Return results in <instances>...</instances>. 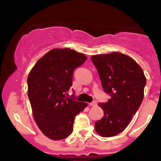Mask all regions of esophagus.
I'll use <instances>...</instances> for the list:
<instances>
[{
	"mask_svg": "<svg viewBox=\"0 0 161 161\" xmlns=\"http://www.w3.org/2000/svg\"><path fill=\"white\" fill-rule=\"evenodd\" d=\"M97 105V102L96 101H92V103H90L89 104V106H92V107H96Z\"/></svg>",
	"mask_w": 161,
	"mask_h": 161,
	"instance_id": "obj_1",
	"label": "esophagus"
}]
</instances>
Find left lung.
Segmentation results:
<instances>
[{
  "label": "left lung",
  "instance_id": "1",
  "mask_svg": "<svg viewBox=\"0 0 161 161\" xmlns=\"http://www.w3.org/2000/svg\"><path fill=\"white\" fill-rule=\"evenodd\" d=\"M103 89L110 95L107 103H98L104 116L95 123L97 133L112 137L128 126L144 97L146 78L136 60L122 53L92 56Z\"/></svg>",
  "mask_w": 161,
  "mask_h": 161
}]
</instances>
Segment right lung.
I'll use <instances>...</instances> for the list:
<instances>
[{
  "mask_svg": "<svg viewBox=\"0 0 161 161\" xmlns=\"http://www.w3.org/2000/svg\"><path fill=\"white\" fill-rule=\"evenodd\" d=\"M87 60L84 53L53 48L36 62L28 75V96L32 115L42 132L58 141L73 132L75 116L87 107L67 97L73 70Z\"/></svg>",
  "mask_w": 161,
  "mask_h": 161,
  "instance_id": "1",
  "label": "right lung"
}]
</instances>
